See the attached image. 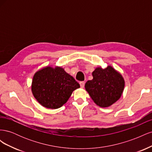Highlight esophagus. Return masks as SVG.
<instances>
[{"instance_id":"1","label":"esophagus","mask_w":152,"mask_h":152,"mask_svg":"<svg viewBox=\"0 0 152 152\" xmlns=\"http://www.w3.org/2000/svg\"><path fill=\"white\" fill-rule=\"evenodd\" d=\"M80 86L81 88H84L85 86V82H80Z\"/></svg>"}]
</instances>
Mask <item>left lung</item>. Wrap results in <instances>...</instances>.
<instances>
[{"instance_id":"8db88e82","label":"left lung","mask_w":152,"mask_h":152,"mask_svg":"<svg viewBox=\"0 0 152 152\" xmlns=\"http://www.w3.org/2000/svg\"><path fill=\"white\" fill-rule=\"evenodd\" d=\"M93 79L85 84L86 90L93 102L102 108L108 107L119 99L123 93L125 81L122 75L111 66L96 68Z\"/></svg>"}]
</instances>
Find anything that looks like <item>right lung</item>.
<instances>
[{
    "instance_id": "obj_1",
    "label": "right lung",
    "mask_w": 152,
    "mask_h": 152,
    "mask_svg": "<svg viewBox=\"0 0 152 152\" xmlns=\"http://www.w3.org/2000/svg\"><path fill=\"white\" fill-rule=\"evenodd\" d=\"M80 85L60 66H46L37 72L31 92L37 101L47 108L57 109L66 103Z\"/></svg>"
}]
</instances>
